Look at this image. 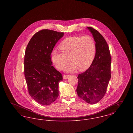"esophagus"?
Returning <instances> with one entry per match:
<instances>
[{"label":"esophagus","mask_w":133,"mask_h":133,"mask_svg":"<svg viewBox=\"0 0 133 133\" xmlns=\"http://www.w3.org/2000/svg\"><path fill=\"white\" fill-rule=\"evenodd\" d=\"M69 77V75H63V79H67Z\"/></svg>","instance_id":"esophagus-1"}]
</instances>
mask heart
Here are the masks:
<instances>
[{
    "instance_id": "1",
    "label": "heart",
    "mask_w": 133,
    "mask_h": 133,
    "mask_svg": "<svg viewBox=\"0 0 133 133\" xmlns=\"http://www.w3.org/2000/svg\"><path fill=\"white\" fill-rule=\"evenodd\" d=\"M59 47L62 52L53 50L51 54V59L58 69L62 70L69 59V63L65 69L66 72L87 69L95 57L96 43L89 35L65 38Z\"/></svg>"
}]
</instances>
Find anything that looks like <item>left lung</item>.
<instances>
[{
  "label": "left lung",
  "instance_id": "obj_1",
  "mask_svg": "<svg viewBox=\"0 0 133 133\" xmlns=\"http://www.w3.org/2000/svg\"><path fill=\"white\" fill-rule=\"evenodd\" d=\"M87 29L96 42L95 56L91 66L78 76L76 90L79 97L89 104L100 101L105 96L111 78V57L108 45L101 34L92 27Z\"/></svg>",
  "mask_w": 133,
  "mask_h": 133
}]
</instances>
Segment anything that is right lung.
Listing matches in <instances>:
<instances>
[{"label":"right lung","instance_id":"right-lung-1","mask_svg":"<svg viewBox=\"0 0 133 133\" xmlns=\"http://www.w3.org/2000/svg\"><path fill=\"white\" fill-rule=\"evenodd\" d=\"M64 32L43 29L31 38L24 56V75L29 95L42 105H48L59 96L61 73L52 66L51 52Z\"/></svg>","mask_w":133,"mask_h":133}]
</instances>
